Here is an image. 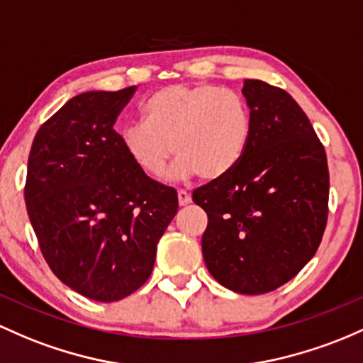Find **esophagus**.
<instances>
[{
  "mask_svg": "<svg viewBox=\"0 0 363 363\" xmlns=\"http://www.w3.org/2000/svg\"><path fill=\"white\" fill-rule=\"evenodd\" d=\"M177 198H179V205H181V206H186V205H189V203H191V194L184 189L179 191Z\"/></svg>",
  "mask_w": 363,
  "mask_h": 363,
  "instance_id": "34e87169",
  "label": "esophagus"
}]
</instances>
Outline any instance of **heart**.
I'll return each mask as SVG.
<instances>
[{
	"instance_id": "1",
	"label": "heart",
	"mask_w": 363,
	"mask_h": 363,
	"mask_svg": "<svg viewBox=\"0 0 363 363\" xmlns=\"http://www.w3.org/2000/svg\"><path fill=\"white\" fill-rule=\"evenodd\" d=\"M145 123L122 130V146L141 172L160 177L179 158L177 177L220 181L234 172L252 138V111L240 93L213 84H172L143 103Z\"/></svg>"
}]
</instances>
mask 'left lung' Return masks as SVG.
I'll use <instances>...</instances> for the list:
<instances>
[{
    "label": "left lung",
    "mask_w": 363,
    "mask_h": 363,
    "mask_svg": "<svg viewBox=\"0 0 363 363\" xmlns=\"http://www.w3.org/2000/svg\"><path fill=\"white\" fill-rule=\"evenodd\" d=\"M252 138L233 174L194 189L208 215L201 250L230 291L264 294L312 260L329 213L324 145L291 94L258 79L242 87Z\"/></svg>",
    "instance_id": "8db88e82"
}]
</instances>
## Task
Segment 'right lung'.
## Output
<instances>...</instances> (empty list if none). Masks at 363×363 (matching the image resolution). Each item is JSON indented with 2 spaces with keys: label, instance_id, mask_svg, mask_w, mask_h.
<instances>
[{
  "label": "right lung",
  "instance_id": "right-lung-1",
  "mask_svg": "<svg viewBox=\"0 0 363 363\" xmlns=\"http://www.w3.org/2000/svg\"><path fill=\"white\" fill-rule=\"evenodd\" d=\"M138 87L89 91L39 127L23 196L46 264L91 300L141 288L179 210L174 188L134 165L113 123Z\"/></svg>",
  "mask_w": 363,
  "mask_h": 363
}]
</instances>
